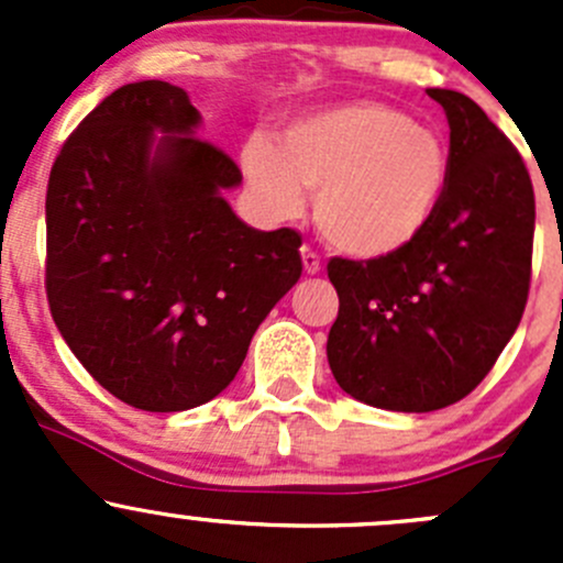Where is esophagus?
<instances>
[{"label":"esophagus","mask_w":563,"mask_h":563,"mask_svg":"<svg viewBox=\"0 0 563 563\" xmlns=\"http://www.w3.org/2000/svg\"><path fill=\"white\" fill-rule=\"evenodd\" d=\"M302 266L308 275H318L321 272V258L310 247H302Z\"/></svg>","instance_id":"34e87169"}]
</instances>
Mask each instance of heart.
Returning a JSON list of instances; mask_svg holds the SVG:
<instances>
[{
  "mask_svg": "<svg viewBox=\"0 0 563 563\" xmlns=\"http://www.w3.org/2000/svg\"><path fill=\"white\" fill-rule=\"evenodd\" d=\"M242 168L269 218H297L305 190L316 192V223L329 245L376 261L430 229L450 185V146L397 108L351 100L291 119L277 146L250 139Z\"/></svg>",
  "mask_w": 563,
  "mask_h": 563,
  "instance_id": "1",
  "label": "heart"
}]
</instances>
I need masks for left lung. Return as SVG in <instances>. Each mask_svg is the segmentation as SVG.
I'll use <instances>...</instances> for the list:
<instances>
[{
  "label": "left lung",
  "instance_id": "obj_1",
  "mask_svg": "<svg viewBox=\"0 0 563 563\" xmlns=\"http://www.w3.org/2000/svg\"><path fill=\"white\" fill-rule=\"evenodd\" d=\"M450 122V185L402 253L332 258L334 382L367 406L424 413L463 400L512 340L528 299L533 187L507 135L465 95L428 89Z\"/></svg>",
  "mask_w": 563,
  "mask_h": 563
}]
</instances>
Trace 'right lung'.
<instances>
[{"mask_svg":"<svg viewBox=\"0 0 563 563\" xmlns=\"http://www.w3.org/2000/svg\"><path fill=\"white\" fill-rule=\"evenodd\" d=\"M198 124L174 84L119 87L65 141L45 192L56 329L100 387L141 411L218 397L302 275V236L236 218L223 192L242 172Z\"/></svg>","mask_w":563,"mask_h":563,"instance_id":"add662e5","label":"right lung"}]
</instances>
